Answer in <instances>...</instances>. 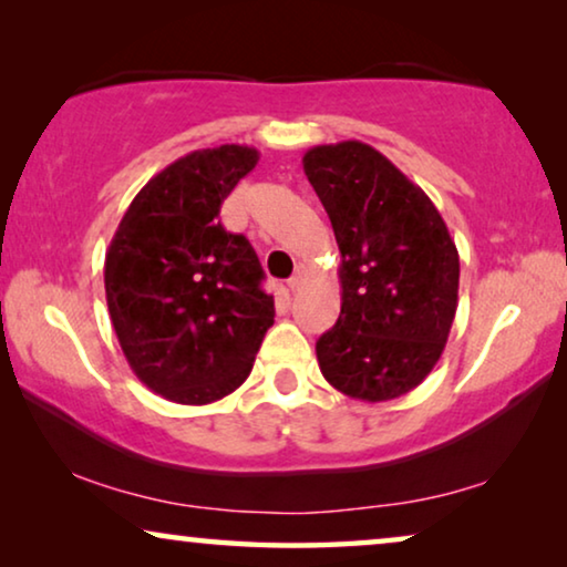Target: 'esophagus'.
<instances>
[{"label": "esophagus", "instance_id": "obj_1", "mask_svg": "<svg viewBox=\"0 0 567 567\" xmlns=\"http://www.w3.org/2000/svg\"><path fill=\"white\" fill-rule=\"evenodd\" d=\"M301 286H305V276H301V274L289 278V291H299Z\"/></svg>", "mask_w": 567, "mask_h": 567}]
</instances>
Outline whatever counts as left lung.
Listing matches in <instances>:
<instances>
[{
  "instance_id": "obj_1",
  "label": "left lung",
  "mask_w": 567,
  "mask_h": 567,
  "mask_svg": "<svg viewBox=\"0 0 567 567\" xmlns=\"http://www.w3.org/2000/svg\"><path fill=\"white\" fill-rule=\"evenodd\" d=\"M340 250V317L317 340L320 371L363 402L415 390L444 353L460 252L433 200L363 142L312 146L301 159Z\"/></svg>"
}]
</instances>
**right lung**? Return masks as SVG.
I'll return each instance as SVG.
<instances>
[{
	"mask_svg": "<svg viewBox=\"0 0 567 567\" xmlns=\"http://www.w3.org/2000/svg\"><path fill=\"white\" fill-rule=\"evenodd\" d=\"M258 159L239 144L175 159L136 193L105 252L121 351L152 392L181 405L235 392L274 324L258 255L219 221L224 198Z\"/></svg>",
	"mask_w": 567,
	"mask_h": 567,
	"instance_id": "1",
	"label": "right lung"
}]
</instances>
